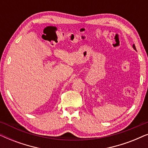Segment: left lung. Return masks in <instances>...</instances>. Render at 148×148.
Here are the masks:
<instances>
[{
    "label": "left lung",
    "mask_w": 148,
    "mask_h": 148,
    "mask_svg": "<svg viewBox=\"0 0 148 148\" xmlns=\"http://www.w3.org/2000/svg\"><path fill=\"white\" fill-rule=\"evenodd\" d=\"M133 48H134V49L136 50V48H135V44H133Z\"/></svg>",
    "instance_id": "8db88e82"
}]
</instances>
